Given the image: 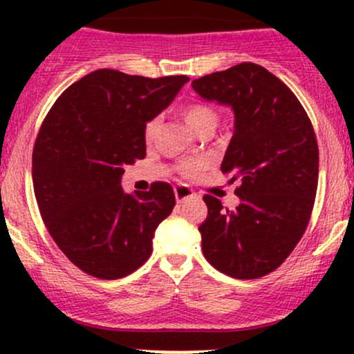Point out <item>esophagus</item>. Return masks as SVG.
<instances>
[{
	"label": "esophagus",
	"mask_w": 354,
	"mask_h": 354,
	"mask_svg": "<svg viewBox=\"0 0 354 354\" xmlns=\"http://www.w3.org/2000/svg\"><path fill=\"white\" fill-rule=\"evenodd\" d=\"M174 196H176V201H178V203H185V201L191 200V198L196 196V194L193 193V189H191L189 186L178 185L176 188H174Z\"/></svg>",
	"instance_id": "esophagus-1"
}]
</instances>
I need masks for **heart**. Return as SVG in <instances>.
Masks as SVG:
<instances>
[{
	"instance_id": "b5f03b06",
	"label": "heart",
	"mask_w": 354,
	"mask_h": 354,
	"mask_svg": "<svg viewBox=\"0 0 354 354\" xmlns=\"http://www.w3.org/2000/svg\"><path fill=\"white\" fill-rule=\"evenodd\" d=\"M183 116H185L186 124H188L194 133L200 131L203 128H206V126H213L214 128L218 123L216 109L211 108L209 104H205V103L189 104V106H186L185 111H183ZM158 126H160V118H153V120H149L148 123H146L145 140L148 141V143L153 140L154 135H156ZM205 165H206L205 158H201V160L186 161V163H183L180 166V171L185 174V176H196V174L205 168Z\"/></svg>"
}]
</instances>
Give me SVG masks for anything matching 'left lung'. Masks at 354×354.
<instances>
[{"label": "left lung", "instance_id": "obj_1", "mask_svg": "<svg viewBox=\"0 0 354 354\" xmlns=\"http://www.w3.org/2000/svg\"><path fill=\"white\" fill-rule=\"evenodd\" d=\"M191 86L203 100L233 109L221 171L241 183L233 211L218 198H203V254L231 278H261L290 256L310 221L319 163L311 121L293 91L259 64H236Z\"/></svg>", "mask_w": 354, "mask_h": 354}]
</instances>
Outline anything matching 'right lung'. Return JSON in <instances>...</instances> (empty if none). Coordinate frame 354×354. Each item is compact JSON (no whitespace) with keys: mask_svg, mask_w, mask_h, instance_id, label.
I'll return each mask as SVG.
<instances>
[{"mask_svg":"<svg viewBox=\"0 0 354 354\" xmlns=\"http://www.w3.org/2000/svg\"><path fill=\"white\" fill-rule=\"evenodd\" d=\"M188 81L96 70L64 89L44 118L33 149L35 196L55 243L84 273L123 278L151 254L154 231L174 208L173 188L153 183L126 193L123 166L146 156V123Z\"/></svg>","mask_w":354,"mask_h":354,"instance_id":"obj_1","label":"right lung"}]
</instances>
